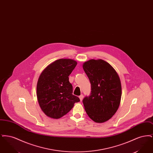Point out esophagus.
Masks as SVG:
<instances>
[{
	"instance_id": "1",
	"label": "esophagus",
	"mask_w": 153,
	"mask_h": 153,
	"mask_svg": "<svg viewBox=\"0 0 153 153\" xmlns=\"http://www.w3.org/2000/svg\"><path fill=\"white\" fill-rule=\"evenodd\" d=\"M83 97H84V96H83V95H82V94L80 95V96H79L80 101H82V99H83Z\"/></svg>"
}]
</instances>
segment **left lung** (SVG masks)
<instances>
[{"mask_svg":"<svg viewBox=\"0 0 153 153\" xmlns=\"http://www.w3.org/2000/svg\"><path fill=\"white\" fill-rule=\"evenodd\" d=\"M82 66L91 84L90 95L82 100L85 110L95 122H105L116 113L120 105L119 77L112 66L102 59H91Z\"/></svg>","mask_w":153,"mask_h":153,"instance_id":"1","label":"left lung"}]
</instances>
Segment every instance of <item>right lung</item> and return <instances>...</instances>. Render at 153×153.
<instances>
[{
	"mask_svg": "<svg viewBox=\"0 0 153 153\" xmlns=\"http://www.w3.org/2000/svg\"><path fill=\"white\" fill-rule=\"evenodd\" d=\"M77 65L71 59H59L48 66L37 82L36 96L44 113L59 119L68 113L80 99L72 94L73 87L69 76Z\"/></svg>",
	"mask_w": 153,
	"mask_h": 153,
	"instance_id": "right-lung-1",
	"label": "right lung"
}]
</instances>
